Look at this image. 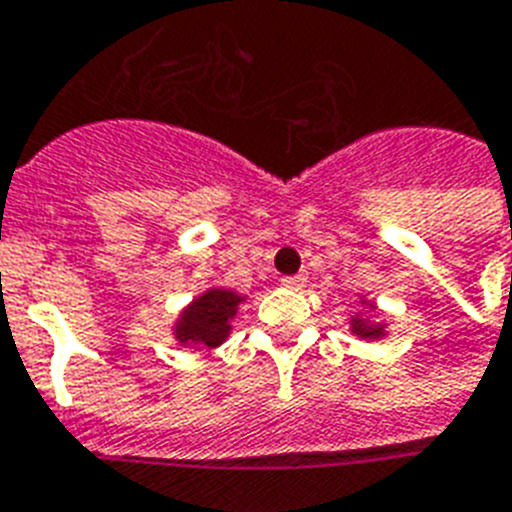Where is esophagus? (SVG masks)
Listing matches in <instances>:
<instances>
[{
	"mask_svg": "<svg viewBox=\"0 0 512 512\" xmlns=\"http://www.w3.org/2000/svg\"><path fill=\"white\" fill-rule=\"evenodd\" d=\"M282 285L290 290H298V288H304L306 285V277L304 275H293V277H282Z\"/></svg>",
	"mask_w": 512,
	"mask_h": 512,
	"instance_id": "34e87169",
	"label": "esophagus"
}]
</instances>
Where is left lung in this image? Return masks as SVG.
I'll return each instance as SVG.
<instances>
[{"label":"left lung","instance_id":"obj_1","mask_svg":"<svg viewBox=\"0 0 512 512\" xmlns=\"http://www.w3.org/2000/svg\"><path fill=\"white\" fill-rule=\"evenodd\" d=\"M351 325H354V333H359L362 338H380V335H383V327L365 325V322L359 320V317H354V320H351Z\"/></svg>","mask_w":512,"mask_h":512}]
</instances>
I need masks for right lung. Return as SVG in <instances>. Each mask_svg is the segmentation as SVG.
<instances>
[{"mask_svg": "<svg viewBox=\"0 0 512 512\" xmlns=\"http://www.w3.org/2000/svg\"><path fill=\"white\" fill-rule=\"evenodd\" d=\"M240 301L243 298L232 290H208L185 309L177 325V338L182 343H203L214 349L230 335V320L235 317Z\"/></svg>", "mask_w": 512, "mask_h": 512, "instance_id": "right-lung-1", "label": "right lung"}]
</instances>
